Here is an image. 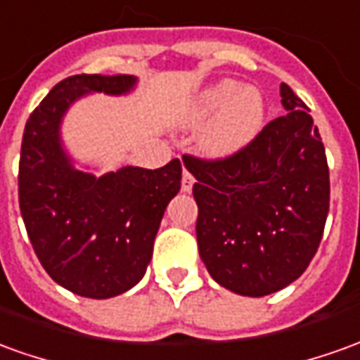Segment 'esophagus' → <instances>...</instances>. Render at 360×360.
<instances>
[{"label": "esophagus", "mask_w": 360, "mask_h": 360, "mask_svg": "<svg viewBox=\"0 0 360 360\" xmlns=\"http://www.w3.org/2000/svg\"><path fill=\"white\" fill-rule=\"evenodd\" d=\"M193 185H195V177L185 169V172H183V177H181V191H183V193H188V191L193 188Z\"/></svg>", "instance_id": "obj_1"}]
</instances>
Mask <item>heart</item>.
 Returning <instances> with one entry per match:
<instances>
[{
  "label": "heart",
  "mask_w": 360,
  "mask_h": 360,
  "mask_svg": "<svg viewBox=\"0 0 360 360\" xmlns=\"http://www.w3.org/2000/svg\"><path fill=\"white\" fill-rule=\"evenodd\" d=\"M206 124L200 136L202 152L224 158L240 152L263 128L265 101L255 87H241L233 79H222L198 93L185 112V124Z\"/></svg>",
  "instance_id": "heart-1"
}]
</instances>
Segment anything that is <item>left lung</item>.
I'll return each mask as SVG.
<instances>
[{
	"instance_id": "8db88e82",
	"label": "left lung",
	"mask_w": 360,
	"mask_h": 360,
	"mask_svg": "<svg viewBox=\"0 0 360 360\" xmlns=\"http://www.w3.org/2000/svg\"><path fill=\"white\" fill-rule=\"evenodd\" d=\"M286 115L224 160L185 155L195 175L198 253L216 283L267 296L302 275L329 210L326 148L308 107L281 84Z\"/></svg>"
}]
</instances>
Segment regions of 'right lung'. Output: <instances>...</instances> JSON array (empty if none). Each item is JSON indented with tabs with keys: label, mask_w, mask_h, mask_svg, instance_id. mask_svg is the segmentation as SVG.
I'll return each instance as SVG.
<instances>
[{
	"label": "right lung",
	"mask_w": 360,
	"mask_h": 360,
	"mask_svg": "<svg viewBox=\"0 0 360 360\" xmlns=\"http://www.w3.org/2000/svg\"><path fill=\"white\" fill-rule=\"evenodd\" d=\"M134 75L62 79L27 120L19 160V206L44 271L74 294L112 298L140 283L165 206L181 188V162L160 169L120 167L95 177L72 165L60 124L87 93L124 95Z\"/></svg>",
	"instance_id": "obj_1"
}]
</instances>
